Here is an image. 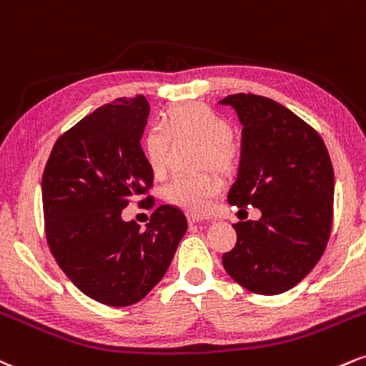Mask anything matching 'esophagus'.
I'll return each mask as SVG.
<instances>
[{
	"mask_svg": "<svg viewBox=\"0 0 366 366\" xmlns=\"http://www.w3.org/2000/svg\"><path fill=\"white\" fill-rule=\"evenodd\" d=\"M187 219L190 224H199V222H207V217L197 216V214H187Z\"/></svg>",
	"mask_w": 366,
	"mask_h": 366,
	"instance_id": "esophagus-1",
	"label": "esophagus"
}]
</instances>
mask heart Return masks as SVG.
Wrapping results in <instances>:
<instances>
[{"instance_id": "b5f03b06", "label": "heart", "mask_w": 366, "mask_h": 366, "mask_svg": "<svg viewBox=\"0 0 366 366\" xmlns=\"http://www.w3.org/2000/svg\"><path fill=\"white\" fill-rule=\"evenodd\" d=\"M188 137L202 144V167L212 166L224 174L238 169L242 149L231 137L229 123L204 104L176 106L164 114L161 128H154L145 137V154L156 173L164 171L169 139ZM222 182L216 174L178 176L166 187L164 197L169 204L199 212L210 197L221 192Z\"/></svg>"}]
</instances>
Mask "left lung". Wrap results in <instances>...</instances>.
<instances>
[{"label": "left lung", "instance_id": "8db88e82", "mask_svg": "<svg viewBox=\"0 0 366 366\" xmlns=\"http://www.w3.org/2000/svg\"><path fill=\"white\" fill-rule=\"evenodd\" d=\"M238 114L242 159L227 202L260 209L259 221L233 224L236 244L222 255L226 272L257 295L298 285L327 247L334 169L322 137L279 102L255 94L219 101Z\"/></svg>", "mask_w": 366, "mask_h": 366}]
</instances>
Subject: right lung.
I'll return each instance as SVG.
<instances>
[{
    "label": "right lung",
    "instance_id": "add662e5",
    "mask_svg": "<svg viewBox=\"0 0 366 366\" xmlns=\"http://www.w3.org/2000/svg\"><path fill=\"white\" fill-rule=\"evenodd\" d=\"M149 109L144 96L97 107L56 140L42 174L51 253L81 293L109 307H130L147 296L188 227L173 205L154 210L145 231L122 217L152 187L140 145Z\"/></svg>",
    "mask_w": 366,
    "mask_h": 366
}]
</instances>
